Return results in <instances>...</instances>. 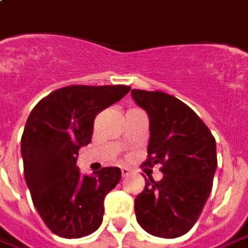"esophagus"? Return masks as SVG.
Instances as JSON below:
<instances>
[{"label":"esophagus","instance_id":"1","mask_svg":"<svg viewBox=\"0 0 248 248\" xmlns=\"http://www.w3.org/2000/svg\"><path fill=\"white\" fill-rule=\"evenodd\" d=\"M121 174H123V177H127L129 174V169L128 168H121Z\"/></svg>","mask_w":248,"mask_h":248}]
</instances>
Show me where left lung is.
Returning a JSON list of instances; mask_svg holds the SVG:
<instances>
[{"label":"left lung","mask_w":248,"mask_h":248,"mask_svg":"<svg viewBox=\"0 0 248 248\" xmlns=\"http://www.w3.org/2000/svg\"><path fill=\"white\" fill-rule=\"evenodd\" d=\"M149 114L150 140L146 167L159 164V182L144 179L135 198L139 225L150 235L173 239L187 233L212 192L217 168L216 139L190 106L162 91L132 90Z\"/></svg>","instance_id":"obj_1"}]
</instances>
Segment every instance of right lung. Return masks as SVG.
<instances>
[{
    "mask_svg": "<svg viewBox=\"0 0 248 248\" xmlns=\"http://www.w3.org/2000/svg\"><path fill=\"white\" fill-rule=\"evenodd\" d=\"M131 87L68 86L35 105L21 136L24 177L34 206L53 233L78 239L95 232L104 218V199L120 182V168L81 174L79 149L91 142L94 120Z\"/></svg>",
    "mask_w": 248,
    "mask_h": 248,
    "instance_id": "add662e5",
    "label": "right lung"
}]
</instances>
